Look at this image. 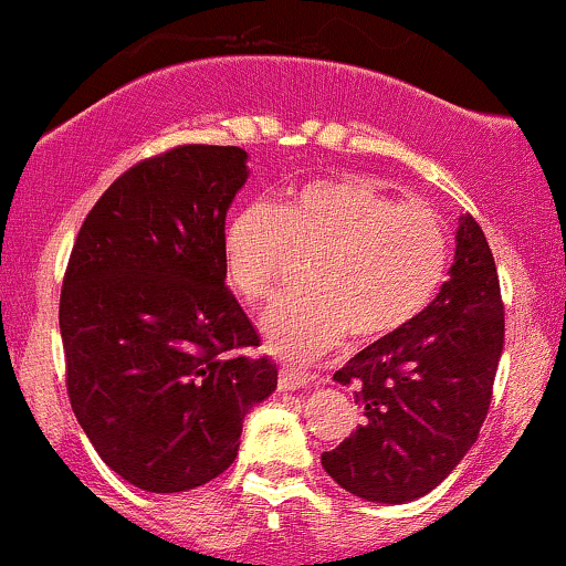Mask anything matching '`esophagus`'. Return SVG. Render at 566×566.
<instances>
[{"instance_id": "esophagus-1", "label": "esophagus", "mask_w": 566, "mask_h": 566, "mask_svg": "<svg viewBox=\"0 0 566 566\" xmlns=\"http://www.w3.org/2000/svg\"><path fill=\"white\" fill-rule=\"evenodd\" d=\"M311 382H314V375L301 373V369L284 367L282 373H279V388H284V391H297V388L311 386Z\"/></svg>"}]
</instances>
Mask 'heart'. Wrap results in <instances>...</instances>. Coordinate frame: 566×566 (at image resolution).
<instances>
[{
	"label": "heart",
	"mask_w": 566,
	"mask_h": 566,
	"mask_svg": "<svg viewBox=\"0 0 566 566\" xmlns=\"http://www.w3.org/2000/svg\"><path fill=\"white\" fill-rule=\"evenodd\" d=\"M223 274L242 303H261L290 258H311L303 292L263 314L269 348L308 361L350 335L388 340L437 295L450 265V231L437 210L396 201L361 175H324L292 186L279 205L239 207L223 226Z\"/></svg>",
	"instance_id": "1"
}]
</instances>
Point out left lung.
<instances>
[{"instance_id":"1","label":"left lung","mask_w":566,"mask_h":566,"mask_svg":"<svg viewBox=\"0 0 566 566\" xmlns=\"http://www.w3.org/2000/svg\"><path fill=\"white\" fill-rule=\"evenodd\" d=\"M450 279L409 327L337 369L356 388L365 423L322 465L350 495L399 505L428 495L479 439L505 343L495 258L460 216Z\"/></svg>"}]
</instances>
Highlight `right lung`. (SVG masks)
<instances>
[{
  "instance_id": "add662e5",
  "label": "right lung",
  "mask_w": 566,
  "mask_h": 566,
  "mask_svg": "<svg viewBox=\"0 0 566 566\" xmlns=\"http://www.w3.org/2000/svg\"><path fill=\"white\" fill-rule=\"evenodd\" d=\"M239 146H178L108 186L84 218L61 290L66 388L114 473L186 492L239 452L276 365L226 287L223 226L247 184Z\"/></svg>"
}]
</instances>
